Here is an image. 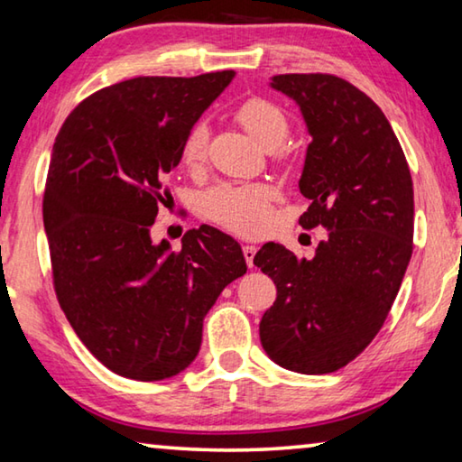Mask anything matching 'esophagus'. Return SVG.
<instances>
[{
  "label": "esophagus",
  "instance_id": "esophagus-1",
  "mask_svg": "<svg viewBox=\"0 0 462 462\" xmlns=\"http://www.w3.org/2000/svg\"><path fill=\"white\" fill-rule=\"evenodd\" d=\"M254 253H257V246H253V245H245V246H243V254H245V259H246V265L251 267V269L254 267V265H253Z\"/></svg>",
  "mask_w": 462,
  "mask_h": 462
}]
</instances>
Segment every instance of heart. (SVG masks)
Returning <instances> with one entry per match:
<instances>
[{"label":"heart","instance_id":"1","mask_svg":"<svg viewBox=\"0 0 462 462\" xmlns=\"http://www.w3.org/2000/svg\"><path fill=\"white\" fill-rule=\"evenodd\" d=\"M243 129L263 148L273 150L283 143L290 134V121L275 102L267 98H246L234 113ZM208 156V127L205 123H195L185 137L180 150L182 166L187 171H197ZM275 193L273 189L261 182L251 185H219L205 195L203 208L209 219L224 226L240 236H253L267 228L273 216Z\"/></svg>","mask_w":462,"mask_h":462}]
</instances>
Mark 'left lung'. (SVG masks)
I'll use <instances>...</instances> for the list:
<instances>
[{
	"instance_id": "8db88e82",
	"label": "left lung",
	"mask_w": 462,
	"mask_h": 462,
	"mask_svg": "<svg viewBox=\"0 0 462 462\" xmlns=\"http://www.w3.org/2000/svg\"><path fill=\"white\" fill-rule=\"evenodd\" d=\"M271 88L296 100L312 137L300 226L328 236L310 261L275 243L254 254L277 288L261 346L282 368L328 374L370 346L399 294L413 253V180L389 119L354 84L283 73Z\"/></svg>"
}]
</instances>
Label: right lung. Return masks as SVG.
<instances>
[{"instance_id":"add662e5","label":"right lung","mask_w":462,"mask_h":462,"mask_svg":"<svg viewBox=\"0 0 462 462\" xmlns=\"http://www.w3.org/2000/svg\"><path fill=\"white\" fill-rule=\"evenodd\" d=\"M232 78L125 79L79 102L55 137L42 197L55 294L79 341L119 376L185 370L205 314L246 273L243 248L211 226L189 230L180 251L150 236L187 134Z\"/></svg>"}]
</instances>
